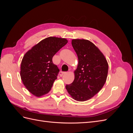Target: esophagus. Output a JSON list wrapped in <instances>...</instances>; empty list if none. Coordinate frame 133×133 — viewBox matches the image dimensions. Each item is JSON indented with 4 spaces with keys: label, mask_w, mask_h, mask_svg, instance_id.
Segmentation results:
<instances>
[{
    "label": "esophagus",
    "mask_w": 133,
    "mask_h": 133,
    "mask_svg": "<svg viewBox=\"0 0 133 133\" xmlns=\"http://www.w3.org/2000/svg\"><path fill=\"white\" fill-rule=\"evenodd\" d=\"M66 73V72H64V71H60L59 72V75L60 76H62L64 74H65Z\"/></svg>",
    "instance_id": "obj_1"
}]
</instances>
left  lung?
<instances>
[{
	"mask_svg": "<svg viewBox=\"0 0 133 133\" xmlns=\"http://www.w3.org/2000/svg\"><path fill=\"white\" fill-rule=\"evenodd\" d=\"M71 44L77 54L78 64L74 71V81L66 85V89L76 101H87L105 84L108 64L99 48L88 40L73 39Z\"/></svg>",
	"mask_w": 133,
	"mask_h": 133,
	"instance_id": "obj_1",
	"label": "left lung"
}]
</instances>
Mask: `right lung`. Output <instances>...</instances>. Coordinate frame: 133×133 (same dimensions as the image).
<instances>
[{
    "mask_svg": "<svg viewBox=\"0 0 133 133\" xmlns=\"http://www.w3.org/2000/svg\"><path fill=\"white\" fill-rule=\"evenodd\" d=\"M67 43L65 38L48 37L24 55L20 74L24 85L33 95L41 97L51 90L59 71L52 59Z\"/></svg>",
    "mask_w": 133,
    "mask_h": 133,
    "instance_id": "right-lung-1",
    "label": "right lung"
}]
</instances>
